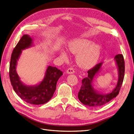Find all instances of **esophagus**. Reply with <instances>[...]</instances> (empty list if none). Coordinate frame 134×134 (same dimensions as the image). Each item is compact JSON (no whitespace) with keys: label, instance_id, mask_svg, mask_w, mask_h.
Here are the masks:
<instances>
[{"label":"esophagus","instance_id":"34e87169","mask_svg":"<svg viewBox=\"0 0 134 134\" xmlns=\"http://www.w3.org/2000/svg\"><path fill=\"white\" fill-rule=\"evenodd\" d=\"M66 73H67V74H73V73H74V71L73 68H68V69H67V70L66 71Z\"/></svg>","mask_w":134,"mask_h":134}]
</instances>
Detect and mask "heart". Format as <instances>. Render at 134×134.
Listing matches in <instances>:
<instances>
[{"mask_svg":"<svg viewBox=\"0 0 134 134\" xmlns=\"http://www.w3.org/2000/svg\"><path fill=\"white\" fill-rule=\"evenodd\" d=\"M68 50L71 53L77 55L76 62L79 67L88 69L94 67L99 60L101 47L98 44L92 43L90 40L81 39L69 43ZM60 56L63 59H67V52L61 51Z\"/></svg>","mask_w":134,"mask_h":134,"instance_id":"heart-1","label":"heart"}]
</instances>
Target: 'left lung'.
<instances>
[{
  "label": "left lung",
  "mask_w": 134,
  "mask_h": 134,
  "mask_svg": "<svg viewBox=\"0 0 134 134\" xmlns=\"http://www.w3.org/2000/svg\"><path fill=\"white\" fill-rule=\"evenodd\" d=\"M114 60L117 67L118 77L115 88L112 91L107 93H102L94 88L93 81L101 70L103 64V62L98 63L88 72V77L82 80V84L78 92V97L83 104L90 107H100L106 104L118 95L124 80V61L123 56L121 54L116 55Z\"/></svg>",
  "instance_id": "8db88e82"
}]
</instances>
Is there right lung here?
Returning <instances> with one entry per match:
<instances>
[{
    "label": "right lung",
    "instance_id": "add662e5",
    "mask_svg": "<svg viewBox=\"0 0 134 134\" xmlns=\"http://www.w3.org/2000/svg\"><path fill=\"white\" fill-rule=\"evenodd\" d=\"M33 39L29 35L24 34L14 48L11 54L9 77L13 88L21 98L32 104H42L48 102L53 97L56 88L58 80L63 72L56 67H47L43 80L36 85H26L21 80L16 71L17 61L22 50L32 47Z\"/></svg>",
    "mask_w": 134,
    "mask_h": 134
}]
</instances>
